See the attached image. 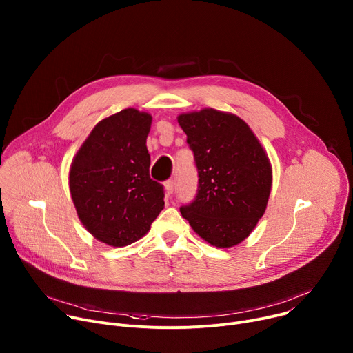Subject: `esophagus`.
I'll return each mask as SVG.
<instances>
[{
    "label": "esophagus",
    "instance_id": "esophagus-1",
    "mask_svg": "<svg viewBox=\"0 0 353 353\" xmlns=\"http://www.w3.org/2000/svg\"><path fill=\"white\" fill-rule=\"evenodd\" d=\"M165 191L168 195H172L174 191V180H168L165 181Z\"/></svg>",
    "mask_w": 353,
    "mask_h": 353
}]
</instances>
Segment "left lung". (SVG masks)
<instances>
[{
    "label": "left lung",
    "mask_w": 353,
    "mask_h": 353,
    "mask_svg": "<svg viewBox=\"0 0 353 353\" xmlns=\"http://www.w3.org/2000/svg\"><path fill=\"white\" fill-rule=\"evenodd\" d=\"M194 152L198 192L180 208L192 230L210 244L241 243L265 212L272 168L259 138L232 113L205 108L177 116Z\"/></svg>",
    "instance_id": "8db88e82"
}]
</instances>
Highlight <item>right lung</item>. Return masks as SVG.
I'll use <instances>...</instances> for the list:
<instances>
[{
  "instance_id": "add662e5",
  "label": "right lung",
  "mask_w": 353,
  "mask_h": 353,
  "mask_svg": "<svg viewBox=\"0 0 353 353\" xmlns=\"http://www.w3.org/2000/svg\"><path fill=\"white\" fill-rule=\"evenodd\" d=\"M152 116L128 108L100 120L72 159V203L85 229L113 247L143 237L165 207L163 185L149 177L146 137Z\"/></svg>"
}]
</instances>
